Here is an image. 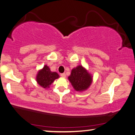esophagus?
I'll return each instance as SVG.
<instances>
[{
	"label": "esophagus",
	"mask_w": 135,
	"mask_h": 135,
	"mask_svg": "<svg viewBox=\"0 0 135 135\" xmlns=\"http://www.w3.org/2000/svg\"><path fill=\"white\" fill-rule=\"evenodd\" d=\"M60 76L62 77V78H65L66 77V74L65 73H63V74H60Z\"/></svg>",
	"instance_id": "1"
}]
</instances>
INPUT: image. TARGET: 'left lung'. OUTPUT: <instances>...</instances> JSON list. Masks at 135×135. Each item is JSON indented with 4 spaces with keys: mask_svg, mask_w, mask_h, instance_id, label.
<instances>
[{
    "mask_svg": "<svg viewBox=\"0 0 135 135\" xmlns=\"http://www.w3.org/2000/svg\"><path fill=\"white\" fill-rule=\"evenodd\" d=\"M68 79L75 91L82 92L91 85L93 76L82 65H78L72 69Z\"/></svg>",
    "mask_w": 135,
    "mask_h": 135,
    "instance_id": "obj_1",
    "label": "left lung"
}]
</instances>
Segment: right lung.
I'll list each match as a JSON object with an SVG mask.
<instances>
[{"mask_svg":"<svg viewBox=\"0 0 135 135\" xmlns=\"http://www.w3.org/2000/svg\"><path fill=\"white\" fill-rule=\"evenodd\" d=\"M59 77L60 76L57 72L51 71L50 68L45 65L42 69L37 72L36 81L41 87L44 88H49L55 79H58Z\"/></svg>","mask_w":135,"mask_h":135,"instance_id":"right-lung-1","label":"right lung"}]
</instances>
